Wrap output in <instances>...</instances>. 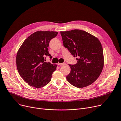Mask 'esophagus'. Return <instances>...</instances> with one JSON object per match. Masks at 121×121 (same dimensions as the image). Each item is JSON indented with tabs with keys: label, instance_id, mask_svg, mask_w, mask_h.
I'll use <instances>...</instances> for the list:
<instances>
[{
	"label": "esophagus",
	"instance_id": "esophagus-1",
	"mask_svg": "<svg viewBox=\"0 0 121 121\" xmlns=\"http://www.w3.org/2000/svg\"><path fill=\"white\" fill-rule=\"evenodd\" d=\"M58 65L60 66H62V65H66L65 63H58Z\"/></svg>",
	"mask_w": 121,
	"mask_h": 121
}]
</instances>
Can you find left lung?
<instances>
[{"label":"left lung","instance_id":"left-lung-1","mask_svg":"<svg viewBox=\"0 0 121 121\" xmlns=\"http://www.w3.org/2000/svg\"><path fill=\"white\" fill-rule=\"evenodd\" d=\"M63 45L74 57L75 65L68 64L71 71L67 81L76 87L82 88L94 83L99 77L104 64L103 48L97 38L80 30L60 31Z\"/></svg>","mask_w":121,"mask_h":121}]
</instances>
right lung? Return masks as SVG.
I'll list each match as a JSON object with an SVG mask.
<instances>
[{"label":"right lung","instance_id":"add662e5","mask_svg":"<svg viewBox=\"0 0 121 121\" xmlns=\"http://www.w3.org/2000/svg\"><path fill=\"white\" fill-rule=\"evenodd\" d=\"M58 32L38 31L24 41L16 55V66L20 76L29 85L42 88L51 81L57 64L45 62L44 57L48 56V47L50 40Z\"/></svg>","mask_w":121,"mask_h":121}]
</instances>
